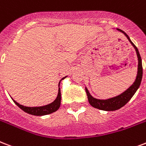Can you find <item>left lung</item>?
Segmentation results:
<instances>
[{"instance_id":"obj_1","label":"left lung","mask_w":146,"mask_h":146,"mask_svg":"<svg viewBox=\"0 0 146 146\" xmlns=\"http://www.w3.org/2000/svg\"><path fill=\"white\" fill-rule=\"evenodd\" d=\"M118 31H119L121 33H122L125 35L130 43L132 44V46L134 47L136 52V55L138 57V70H137V75H136V78H135L134 83H132V85L130 86L128 88L127 90L124 91L123 93L119 94V95L114 96V97L110 98L107 100H99V99H96L93 96H91L90 93L88 89L86 88V92L87 94L88 101L93 107L96 108L98 110H104V111H115V110H119L120 108H122V106L126 104V103L129 101L132 97L134 96L135 92L138 90V89L139 87L141 82H142V59L140 56L139 52L138 50L137 47L135 46V44L132 43V40H130L129 36H128L127 34L122 31L120 29H116Z\"/></svg>"}]
</instances>
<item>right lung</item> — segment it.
Returning a JSON list of instances; mask_svg holds the SVG:
<instances>
[{
  "mask_svg": "<svg viewBox=\"0 0 146 146\" xmlns=\"http://www.w3.org/2000/svg\"><path fill=\"white\" fill-rule=\"evenodd\" d=\"M66 76L62 78L60 81V83L58 84L59 90H58V94H57V96L55 99V100L52 102L50 104H47V105L43 106H36V107H28V106H24L23 105H21L19 104L18 103H17L16 101L14 100H13V101L14 102V103L16 104L19 108H21V110L24 111L25 113H28V114H31V115H48V114H50V113H53L54 112H56V110H58L60 106V103H61V93H60V82L63 80H64Z\"/></svg>",
  "mask_w": 146,
  "mask_h": 146,
  "instance_id": "right-lung-1",
  "label": "right lung"
}]
</instances>
